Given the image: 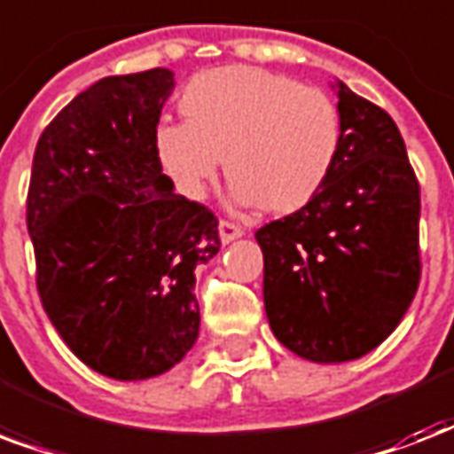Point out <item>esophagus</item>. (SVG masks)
Wrapping results in <instances>:
<instances>
[{
	"label": "esophagus",
	"instance_id": "1",
	"mask_svg": "<svg viewBox=\"0 0 454 454\" xmlns=\"http://www.w3.org/2000/svg\"><path fill=\"white\" fill-rule=\"evenodd\" d=\"M219 238L223 245H228V242H233V240H238V238H242V228L235 226V223H231V221H221Z\"/></svg>",
	"mask_w": 454,
	"mask_h": 454
}]
</instances>
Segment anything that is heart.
<instances>
[{
	"label": "heart",
	"instance_id": "heart-1",
	"mask_svg": "<svg viewBox=\"0 0 454 454\" xmlns=\"http://www.w3.org/2000/svg\"><path fill=\"white\" fill-rule=\"evenodd\" d=\"M178 112L185 123H161L154 152L188 200H202L223 159L238 207L288 216L319 195L340 157L338 104L324 90L254 66L195 75Z\"/></svg>",
	"mask_w": 454,
	"mask_h": 454
}]
</instances>
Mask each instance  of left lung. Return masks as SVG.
Here are the masks:
<instances>
[{
    "mask_svg": "<svg viewBox=\"0 0 454 454\" xmlns=\"http://www.w3.org/2000/svg\"><path fill=\"white\" fill-rule=\"evenodd\" d=\"M338 95L342 147L319 195L257 231L264 309L297 357L340 364L379 348L419 286V183L395 121L355 95Z\"/></svg>",
    "mask_w": 454,
    "mask_h": 454,
    "instance_id": "8db88e82",
    "label": "left lung"
}]
</instances>
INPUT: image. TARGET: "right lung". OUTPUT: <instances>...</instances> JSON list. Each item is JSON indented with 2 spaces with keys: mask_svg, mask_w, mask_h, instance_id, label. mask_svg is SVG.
Listing matches in <instances>:
<instances>
[{
  "mask_svg": "<svg viewBox=\"0 0 454 454\" xmlns=\"http://www.w3.org/2000/svg\"><path fill=\"white\" fill-rule=\"evenodd\" d=\"M173 71L109 75L66 104L37 140L27 233L37 293L75 357L145 380L200 335L195 271L219 252V221L176 195L154 133Z\"/></svg>",
  "mask_w": 454,
  "mask_h": 454,
  "instance_id": "1",
  "label": "right lung"
}]
</instances>
